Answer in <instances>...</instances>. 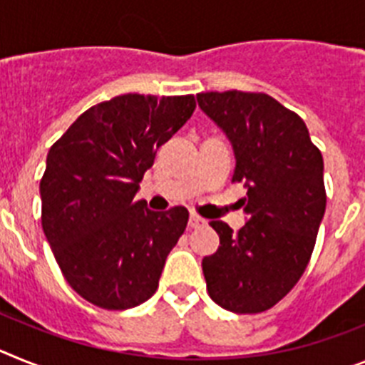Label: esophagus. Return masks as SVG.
<instances>
[{"mask_svg":"<svg viewBox=\"0 0 365 365\" xmlns=\"http://www.w3.org/2000/svg\"><path fill=\"white\" fill-rule=\"evenodd\" d=\"M204 224H205V218H202L200 215L192 213L191 217H189V226L191 227H200V226H204Z\"/></svg>","mask_w":365,"mask_h":365,"instance_id":"esophagus-1","label":"esophagus"}]
</instances>
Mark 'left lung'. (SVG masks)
I'll list each match as a JSON object with an SVG mask.
<instances>
[{"instance_id":"1","label":"left lung","mask_w":365,"mask_h":365,"mask_svg":"<svg viewBox=\"0 0 365 365\" xmlns=\"http://www.w3.org/2000/svg\"><path fill=\"white\" fill-rule=\"evenodd\" d=\"M196 101L233 145L231 182L248 189L239 231L209 222L220 246L202 261L207 292L235 314L264 312L296 287L314 250L327 204L322 152L303 119L270 95L205 91Z\"/></svg>"}]
</instances>
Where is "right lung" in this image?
<instances>
[{
  "instance_id": "add662e5",
  "label": "right lung",
  "mask_w": 365,
  "mask_h": 365,
  "mask_svg": "<svg viewBox=\"0 0 365 365\" xmlns=\"http://www.w3.org/2000/svg\"><path fill=\"white\" fill-rule=\"evenodd\" d=\"M195 108V95H119L86 110L49 148L43 233L69 287L95 307L134 309L158 290L189 213H156L134 196Z\"/></svg>"
}]
</instances>
